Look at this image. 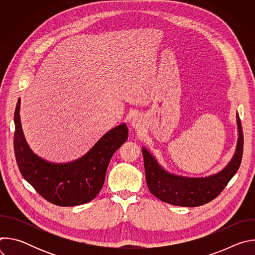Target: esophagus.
I'll return each mask as SVG.
<instances>
[{
    "label": "esophagus",
    "instance_id": "1",
    "mask_svg": "<svg viewBox=\"0 0 255 255\" xmlns=\"http://www.w3.org/2000/svg\"><path fill=\"white\" fill-rule=\"evenodd\" d=\"M139 122H140V121H139V119L135 117V118L132 120V125H133L135 128H138V127H139V124H140Z\"/></svg>",
    "mask_w": 255,
    "mask_h": 255
}]
</instances>
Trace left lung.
Returning <instances> with one entry per match:
<instances>
[{
  "instance_id": "8db88e82",
  "label": "left lung",
  "mask_w": 255,
  "mask_h": 255,
  "mask_svg": "<svg viewBox=\"0 0 255 255\" xmlns=\"http://www.w3.org/2000/svg\"><path fill=\"white\" fill-rule=\"evenodd\" d=\"M238 140L235 153L230 162L216 174L206 177H186L166 171L153 155L142 148L145 176L150 193L162 202L181 206L198 207L214 200L225 189L237 172L243 154V131L239 115H236Z\"/></svg>"
}]
</instances>
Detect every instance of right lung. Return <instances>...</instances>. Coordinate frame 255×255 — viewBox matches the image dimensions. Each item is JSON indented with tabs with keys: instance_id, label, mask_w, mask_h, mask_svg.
I'll return each instance as SVG.
<instances>
[{
	"instance_id": "right-lung-1",
	"label": "right lung",
	"mask_w": 255,
	"mask_h": 255,
	"mask_svg": "<svg viewBox=\"0 0 255 255\" xmlns=\"http://www.w3.org/2000/svg\"><path fill=\"white\" fill-rule=\"evenodd\" d=\"M20 104L19 99L14 114V150L23 177L41 197L57 206H77L94 200L103 188L109 162L128 138L126 124L108 131L81 158L53 163L28 146L21 126Z\"/></svg>"
}]
</instances>
